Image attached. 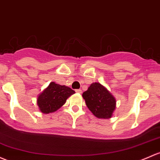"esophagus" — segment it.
<instances>
[{"mask_svg":"<svg viewBox=\"0 0 160 160\" xmlns=\"http://www.w3.org/2000/svg\"><path fill=\"white\" fill-rule=\"evenodd\" d=\"M75 91L77 92V93H82V90H80V89H77V90H76Z\"/></svg>","mask_w":160,"mask_h":160,"instance_id":"34e87169","label":"esophagus"}]
</instances>
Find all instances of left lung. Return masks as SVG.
<instances>
[{"label":"left lung","mask_w":160,"mask_h":160,"mask_svg":"<svg viewBox=\"0 0 160 160\" xmlns=\"http://www.w3.org/2000/svg\"><path fill=\"white\" fill-rule=\"evenodd\" d=\"M83 97L89 110L98 118L109 119L116 108V100L103 86L99 83H92Z\"/></svg>","instance_id":"8db88e82"}]
</instances>
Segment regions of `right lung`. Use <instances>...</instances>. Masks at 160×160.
<instances>
[{
    "label": "right lung",
    "instance_id": "right-lung-1",
    "mask_svg": "<svg viewBox=\"0 0 160 160\" xmlns=\"http://www.w3.org/2000/svg\"><path fill=\"white\" fill-rule=\"evenodd\" d=\"M75 93L74 90L64 85L57 84L51 82L38 98V105L43 113L55 112L61 107L70 96Z\"/></svg>",
    "mask_w": 160,
    "mask_h": 160
}]
</instances>
